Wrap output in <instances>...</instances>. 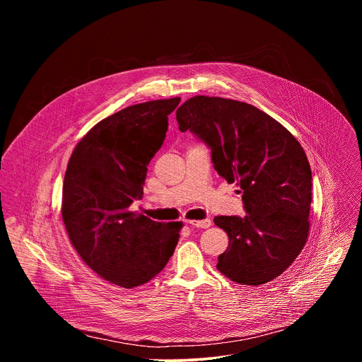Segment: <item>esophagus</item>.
I'll list each match as a JSON object with an SVG mask.
<instances>
[{
    "mask_svg": "<svg viewBox=\"0 0 362 362\" xmlns=\"http://www.w3.org/2000/svg\"><path fill=\"white\" fill-rule=\"evenodd\" d=\"M186 223L194 226V228H200V229H208L212 225L211 219H203V221H186Z\"/></svg>",
    "mask_w": 362,
    "mask_h": 362,
    "instance_id": "1",
    "label": "esophagus"
}]
</instances>
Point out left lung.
Returning a JSON list of instances; mask_svg holds the SVG:
<instances>
[{"label": "left lung", "instance_id": "left-lung-1", "mask_svg": "<svg viewBox=\"0 0 362 362\" xmlns=\"http://www.w3.org/2000/svg\"><path fill=\"white\" fill-rule=\"evenodd\" d=\"M212 151V163L236 183L246 215L216 216L229 236L218 271L240 285H262L296 259L309 232L313 173L299 141L275 119L247 103L194 95L176 112Z\"/></svg>", "mask_w": 362, "mask_h": 362}]
</instances>
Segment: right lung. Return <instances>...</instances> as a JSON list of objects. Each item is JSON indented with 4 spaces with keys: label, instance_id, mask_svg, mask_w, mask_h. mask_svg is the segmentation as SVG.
<instances>
[{
    "label": "right lung",
    "instance_id": "1",
    "mask_svg": "<svg viewBox=\"0 0 362 362\" xmlns=\"http://www.w3.org/2000/svg\"><path fill=\"white\" fill-rule=\"evenodd\" d=\"M179 103V97L153 100L106 117L78 141L69 160L62 206L69 238L95 274L127 289L162 272L179 242L180 222H154L130 212Z\"/></svg>",
    "mask_w": 362,
    "mask_h": 362
}]
</instances>
